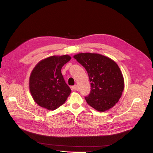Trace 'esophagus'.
Here are the masks:
<instances>
[{"label":"esophagus","instance_id":"1","mask_svg":"<svg viewBox=\"0 0 153 153\" xmlns=\"http://www.w3.org/2000/svg\"><path fill=\"white\" fill-rule=\"evenodd\" d=\"M71 89L72 91H75V90H76V85L71 86Z\"/></svg>","mask_w":153,"mask_h":153}]
</instances>
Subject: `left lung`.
I'll return each instance as SVG.
<instances>
[{
    "label": "left lung",
    "mask_w": 153,
    "mask_h": 153,
    "mask_svg": "<svg viewBox=\"0 0 153 153\" xmlns=\"http://www.w3.org/2000/svg\"><path fill=\"white\" fill-rule=\"evenodd\" d=\"M88 73L91 92L85 97L88 105L104 112L118 102L124 90V78L117 64L98 53H81L74 55Z\"/></svg>",
    "instance_id": "8db88e82"
}]
</instances>
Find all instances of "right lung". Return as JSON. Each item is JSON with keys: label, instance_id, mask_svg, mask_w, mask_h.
Segmentation results:
<instances>
[{"label": "right lung", "instance_id": "add662e5", "mask_svg": "<svg viewBox=\"0 0 153 153\" xmlns=\"http://www.w3.org/2000/svg\"><path fill=\"white\" fill-rule=\"evenodd\" d=\"M68 55L52 56L41 61L32 70L29 80L30 91L35 102L49 110L65 103L71 89L61 73L64 64L70 61Z\"/></svg>", "mask_w": 153, "mask_h": 153}]
</instances>
